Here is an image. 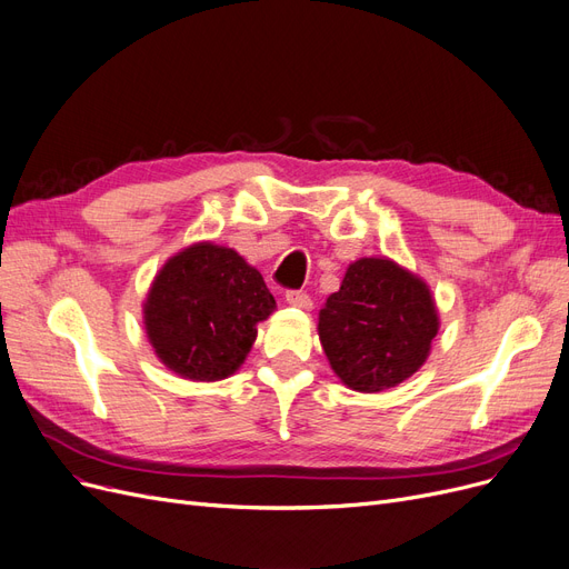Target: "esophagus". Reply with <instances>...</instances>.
<instances>
[{"label":"esophagus","instance_id":"1","mask_svg":"<svg viewBox=\"0 0 569 569\" xmlns=\"http://www.w3.org/2000/svg\"><path fill=\"white\" fill-rule=\"evenodd\" d=\"M286 302L290 307H298V309H311V298L307 296L305 290H288L286 292Z\"/></svg>","mask_w":569,"mask_h":569}]
</instances>
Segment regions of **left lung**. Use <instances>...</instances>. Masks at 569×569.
Instances as JSON below:
<instances>
[{
	"label": "left lung",
	"instance_id": "obj_1",
	"mask_svg": "<svg viewBox=\"0 0 569 569\" xmlns=\"http://www.w3.org/2000/svg\"><path fill=\"white\" fill-rule=\"evenodd\" d=\"M439 331L430 288L388 258H361L319 311V338L336 376L357 392L411 378Z\"/></svg>",
	"mask_w": 569,
	"mask_h": 569
}]
</instances>
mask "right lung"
Returning a JSON list of instances; mask_svg holds the SVG:
<instances>
[{"instance_id": "right-lung-1", "label": "right lung", "mask_w": 569, "mask_h": 569, "mask_svg": "<svg viewBox=\"0 0 569 569\" xmlns=\"http://www.w3.org/2000/svg\"><path fill=\"white\" fill-rule=\"evenodd\" d=\"M273 309L262 273L236 250L206 241L162 264L143 302V326L170 371L210 382L241 369L258 323Z\"/></svg>"}]
</instances>
